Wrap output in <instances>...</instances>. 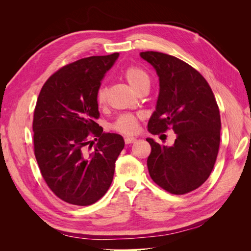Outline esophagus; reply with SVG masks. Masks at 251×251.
Instances as JSON below:
<instances>
[{"mask_svg": "<svg viewBox=\"0 0 251 251\" xmlns=\"http://www.w3.org/2000/svg\"><path fill=\"white\" fill-rule=\"evenodd\" d=\"M136 141V138L134 137H130V136H126V137H125V142L126 144H130V143H133Z\"/></svg>", "mask_w": 251, "mask_h": 251, "instance_id": "1", "label": "esophagus"}]
</instances>
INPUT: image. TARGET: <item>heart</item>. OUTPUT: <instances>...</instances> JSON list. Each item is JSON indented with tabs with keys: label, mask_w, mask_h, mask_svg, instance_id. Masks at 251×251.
<instances>
[{
	"label": "heart",
	"mask_w": 251,
	"mask_h": 251,
	"mask_svg": "<svg viewBox=\"0 0 251 251\" xmlns=\"http://www.w3.org/2000/svg\"><path fill=\"white\" fill-rule=\"evenodd\" d=\"M124 77L136 92H140L143 89H149L151 78L149 73L138 66H128L124 70ZM109 90L105 86H100L96 91L95 100L100 108L104 107L108 101ZM140 115L133 113H126L120 115L112 125L114 131L125 135L136 134L139 130Z\"/></svg>",
	"instance_id": "obj_1"
}]
</instances>
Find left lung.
I'll use <instances>...</instances> for the list:
<instances>
[{"label":"left lung","mask_w":251,"mask_h":251,"mask_svg":"<svg viewBox=\"0 0 251 251\" xmlns=\"http://www.w3.org/2000/svg\"><path fill=\"white\" fill-rule=\"evenodd\" d=\"M140 56L155 68L160 86L149 131L176 133L172 147L147 139L150 176L171 194L193 192L208 179L217 160L221 118L215 95L201 73L183 60L156 51Z\"/></svg>","instance_id":"obj_1"}]
</instances>
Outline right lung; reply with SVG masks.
<instances>
[{
  "label": "right lung",
  "instance_id": "1",
  "mask_svg": "<svg viewBox=\"0 0 251 251\" xmlns=\"http://www.w3.org/2000/svg\"><path fill=\"white\" fill-rule=\"evenodd\" d=\"M119 53L81 58L60 68L44 83L33 114V147L42 176L56 197L87 206L112 183L125 147L118 134L105 133L95 95ZM98 140L92 152L94 142Z\"/></svg>",
  "mask_w": 251,
  "mask_h": 251
}]
</instances>
